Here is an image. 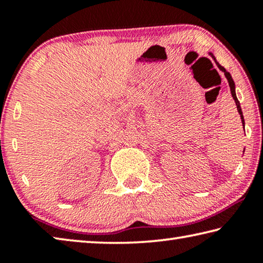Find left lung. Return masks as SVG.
<instances>
[{"label": "left lung", "instance_id": "8db88e82", "mask_svg": "<svg viewBox=\"0 0 263 263\" xmlns=\"http://www.w3.org/2000/svg\"><path fill=\"white\" fill-rule=\"evenodd\" d=\"M209 55H210V57L212 58V59L215 60L216 65H217V67L219 68L222 73H224L226 80H228L229 86H230V89H231V94H232V97H233V100H234V102H235V105H237V110H238V112H239V115H240V118H241L242 126H243V128H245V119H243L242 110H241V106H240V102H239V101H238V99H237V94H235V83H234V81H233V79H232V77H231V74L228 72V70H226L224 67H222V66H220V65H219V62L217 61L216 57L213 55L211 52H209Z\"/></svg>", "mask_w": 263, "mask_h": 263}]
</instances>
